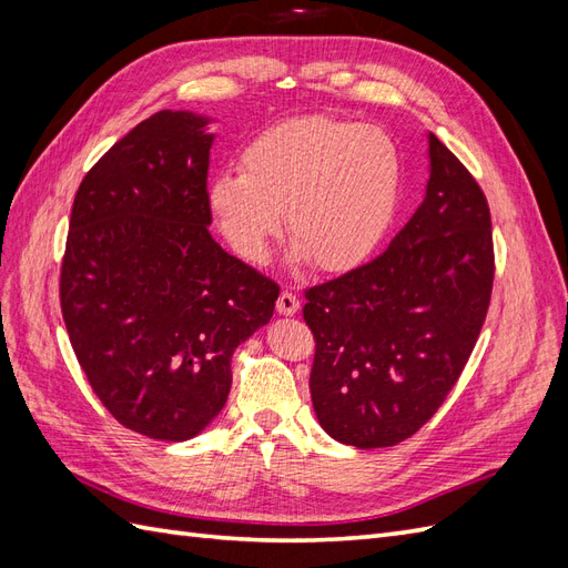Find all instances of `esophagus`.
<instances>
[{
    "label": "esophagus",
    "instance_id": "34e87169",
    "mask_svg": "<svg viewBox=\"0 0 568 568\" xmlns=\"http://www.w3.org/2000/svg\"><path fill=\"white\" fill-rule=\"evenodd\" d=\"M301 311V301L296 294H291V291H282L280 298H277V313L280 315H296Z\"/></svg>",
    "mask_w": 568,
    "mask_h": 568
}]
</instances>
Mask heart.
Returning <instances> with one entry per match:
<instances>
[{"mask_svg":"<svg viewBox=\"0 0 568 568\" xmlns=\"http://www.w3.org/2000/svg\"><path fill=\"white\" fill-rule=\"evenodd\" d=\"M393 136L338 115H301L263 130L242 173H220L209 203L222 236L248 263H265L286 232L324 272L359 265L386 236L400 199Z\"/></svg>","mask_w":568,"mask_h":568,"instance_id":"heart-1","label":"heart"}]
</instances>
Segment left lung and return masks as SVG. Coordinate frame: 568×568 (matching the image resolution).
I'll return each mask as SVG.
<instances>
[{
	"instance_id": "1",
	"label": "left lung",
	"mask_w": 568,
	"mask_h": 568,
	"mask_svg": "<svg viewBox=\"0 0 568 568\" xmlns=\"http://www.w3.org/2000/svg\"><path fill=\"white\" fill-rule=\"evenodd\" d=\"M426 196L374 261L305 291L311 395L332 438L390 448L436 415L486 322L495 253L486 194L428 134Z\"/></svg>"
}]
</instances>
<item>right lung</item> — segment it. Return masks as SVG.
Instances as JSON below:
<instances>
[{"label":"right lung","mask_w":568,"mask_h":568,"mask_svg":"<svg viewBox=\"0 0 568 568\" xmlns=\"http://www.w3.org/2000/svg\"><path fill=\"white\" fill-rule=\"evenodd\" d=\"M209 118L159 111L78 186L61 313L92 390L130 432L189 440L225 407L232 355L280 286L209 232Z\"/></svg>","instance_id":"right-lung-1"}]
</instances>
